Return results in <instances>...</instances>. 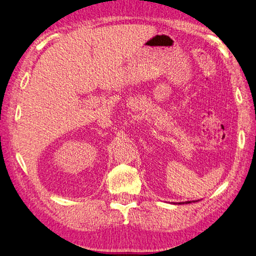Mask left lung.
<instances>
[{
    "mask_svg": "<svg viewBox=\"0 0 256 256\" xmlns=\"http://www.w3.org/2000/svg\"><path fill=\"white\" fill-rule=\"evenodd\" d=\"M187 203H190V202H187Z\"/></svg>",
    "mask_w": 256,
    "mask_h": 256,
    "instance_id": "1",
    "label": "left lung"
}]
</instances>
